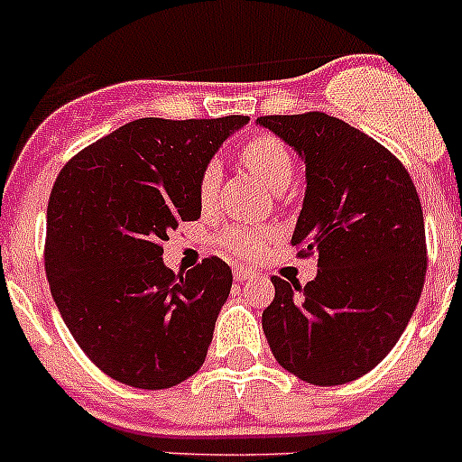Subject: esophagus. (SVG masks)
I'll list each match as a JSON object with an SVG mask.
<instances>
[{
	"label": "esophagus",
	"instance_id": "obj_1",
	"mask_svg": "<svg viewBox=\"0 0 462 462\" xmlns=\"http://www.w3.org/2000/svg\"><path fill=\"white\" fill-rule=\"evenodd\" d=\"M255 275L257 273H253L251 269H244V266L235 271V280H236V282H244V280H253V278H255Z\"/></svg>",
	"mask_w": 462,
	"mask_h": 462
}]
</instances>
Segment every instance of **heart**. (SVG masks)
Masks as SVG:
<instances>
[{
  "label": "heart",
  "mask_w": 462,
  "mask_h": 462,
  "mask_svg": "<svg viewBox=\"0 0 462 462\" xmlns=\"http://www.w3.org/2000/svg\"><path fill=\"white\" fill-rule=\"evenodd\" d=\"M245 166L255 172L257 178L271 189L280 193L290 187L291 175H294V162L287 150V145L273 136V134H257L253 139L245 141L241 148ZM218 184H221V166L217 162H209L200 172L198 180V198L202 207H209L217 198ZM275 232L271 227H248V226H232L226 227L218 236V244L226 253L239 260H255L266 251V245L273 241Z\"/></svg>",
  "instance_id": "b5f03b06"
}]
</instances>
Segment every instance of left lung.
<instances>
[{
	"label": "left lung",
	"instance_id": "1",
	"mask_svg": "<svg viewBox=\"0 0 462 462\" xmlns=\"http://www.w3.org/2000/svg\"><path fill=\"white\" fill-rule=\"evenodd\" d=\"M257 125L305 163L291 244L319 255L317 278L273 275L262 328L280 367L312 385L372 372L406 330L426 275L421 202L403 163L378 141L321 111L262 116Z\"/></svg>",
	"mask_w": 462,
	"mask_h": 462
}]
</instances>
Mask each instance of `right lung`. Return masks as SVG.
Wrapping results in <instances>:
<instances>
[{"instance_id": "add662e5", "label": "right lung", "mask_w": 462, "mask_h": 462, "mask_svg": "<svg viewBox=\"0 0 462 462\" xmlns=\"http://www.w3.org/2000/svg\"><path fill=\"white\" fill-rule=\"evenodd\" d=\"M245 123L132 120L59 172L47 205V280L75 342L114 381L163 390L202 367L232 271L207 257L175 275L162 244L200 218L202 168Z\"/></svg>"}]
</instances>
